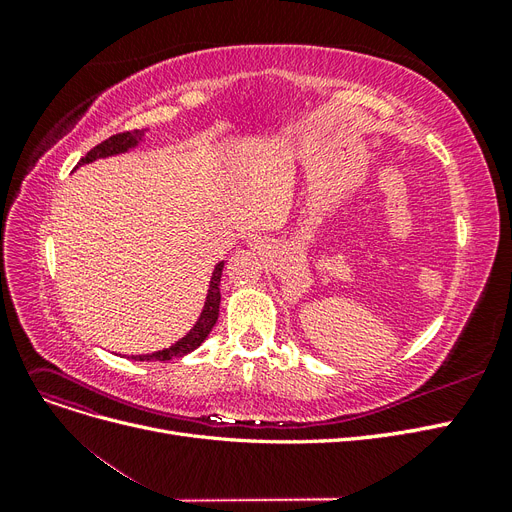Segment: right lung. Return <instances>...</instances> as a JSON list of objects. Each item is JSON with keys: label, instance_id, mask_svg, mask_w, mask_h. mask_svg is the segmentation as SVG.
Wrapping results in <instances>:
<instances>
[{"label": "right lung", "instance_id": "right-lung-1", "mask_svg": "<svg viewBox=\"0 0 512 512\" xmlns=\"http://www.w3.org/2000/svg\"><path fill=\"white\" fill-rule=\"evenodd\" d=\"M147 130H134V132H121L115 134L111 138H106L104 143L96 145L91 149L85 158H81V162L76 164V168L83 166V164H91L96 160H104V158H111V156H119V153H128L132 151L138 143L145 138ZM222 269H224V260L215 265L213 273H211V282H209V290H207V299L203 305V312H200L198 320L194 327L185 333L179 342H175L173 346H168L164 350L158 352H151V354H132L130 359L132 361H170V359H179V356H185L194 352L200 344L205 342L207 335L211 333V329L215 327V322H218L220 316V280H222Z\"/></svg>", "mask_w": 512, "mask_h": 512}]
</instances>
